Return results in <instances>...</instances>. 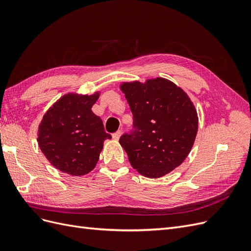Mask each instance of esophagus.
I'll use <instances>...</instances> for the list:
<instances>
[{"instance_id":"34e87169","label":"esophagus","mask_w":251,"mask_h":251,"mask_svg":"<svg viewBox=\"0 0 251 251\" xmlns=\"http://www.w3.org/2000/svg\"><path fill=\"white\" fill-rule=\"evenodd\" d=\"M120 136H121V132H120V131H117L116 133H114V134L112 135V137H113L114 140H119Z\"/></svg>"}]
</instances>
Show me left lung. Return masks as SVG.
<instances>
[{
  "mask_svg": "<svg viewBox=\"0 0 251 251\" xmlns=\"http://www.w3.org/2000/svg\"><path fill=\"white\" fill-rule=\"evenodd\" d=\"M120 90L134 116L135 133L121 136L133 169L161 178L185 160L198 132V114L185 91L173 81L149 78L124 81Z\"/></svg>",
  "mask_w": 251,
  "mask_h": 251,
  "instance_id": "8db88e82",
  "label": "left lung"
}]
</instances>
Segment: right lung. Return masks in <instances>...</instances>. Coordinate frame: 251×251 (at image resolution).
Segmentation results:
<instances>
[{
	"label": "right lung",
	"mask_w": 251,
	"mask_h": 251,
	"mask_svg": "<svg viewBox=\"0 0 251 251\" xmlns=\"http://www.w3.org/2000/svg\"><path fill=\"white\" fill-rule=\"evenodd\" d=\"M100 91L93 94L66 93L44 114L37 143L47 160L60 172L80 177L93 171L111 135L92 112Z\"/></svg>",
	"instance_id": "obj_1"
}]
</instances>
